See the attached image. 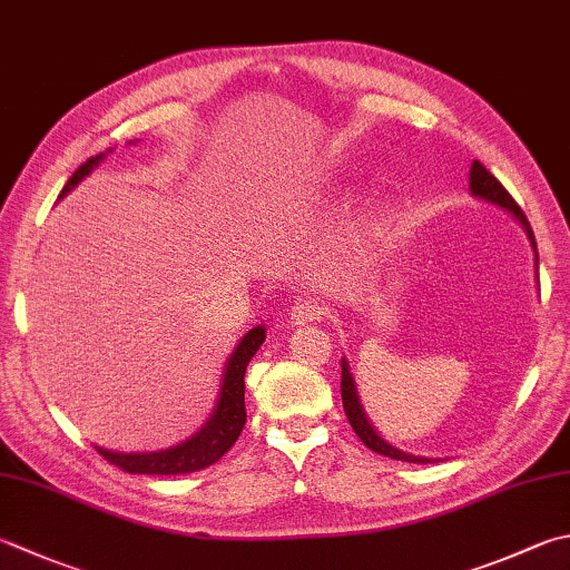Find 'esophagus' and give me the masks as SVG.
Here are the masks:
<instances>
[{
	"label": "esophagus",
	"instance_id": "1",
	"mask_svg": "<svg viewBox=\"0 0 570 570\" xmlns=\"http://www.w3.org/2000/svg\"><path fill=\"white\" fill-rule=\"evenodd\" d=\"M323 316L318 301L314 298H296L292 311H288V321L292 326H306V323H314Z\"/></svg>",
	"mask_w": 570,
	"mask_h": 570
}]
</instances>
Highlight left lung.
<instances>
[{"mask_svg": "<svg viewBox=\"0 0 570 570\" xmlns=\"http://www.w3.org/2000/svg\"><path fill=\"white\" fill-rule=\"evenodd\" d=\"M470 193L479 199H484V203H492L497 207H501L504 212H509V215H514L519 225L523 227V232H527V237L531 242V249H533V262H537V278H539V252H537V239H533V232H531V225L527 215H523L521 207L514 203V197H511L504 185H501L497 177L487 170V167L474 160L472 167H470ZM341 397H343V410L345 415H348V422L351 428L355 430V434H358L361 442L365 444L367 450H373L377 454L383 456H390V460H400V462H412V464H432L438 460H432V456H417V454H410V452H403L397 450L390 444L387 440H383L381 434H377V430L373 428V422L367 420L365 410H363V403H361V395H358V385H355V377L351 373L348 367V361H341Z\"/></svg>", "mask_w": 570, "mask_h": 570, "instance_id": "obj_1", "label": "left lung"}]
</instances>
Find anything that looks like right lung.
<instances>
[{"label":"right lung","mask_w":570,"mask_h":570,"mask_svg":"<svg viewBox=\"0 0 570 570\" xmlns=\"http://www.w3.org/2000/svg\"><path fill=\"white\" fill-rule=\"evenodd\" d=\"M106 153L96 155V158H88L78 167L69 177V183L63 185L59 199L63 195H69L86 175H91L94 167L98 163H104ZM264 338L266 328L254 326L252 331H247V336L239 341L237 348L232 351L225 365V373H222L217 405L212 410L209 420L193 434V438L158 452H114L96 448L98 454H104L110 464L120 466V470L128 474H189L215 464L219 456L227 454L232 444L237 442L244 430V422H247V410H244V373H247V365L254 358V353L259 351Z\"/></svg>","instance_id":"add662e5"}]
</instances>
